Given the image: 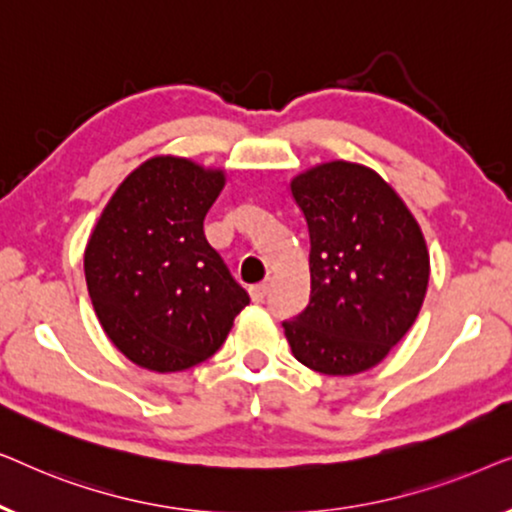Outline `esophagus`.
<instances>
[{
  "label": "esophagus",
  "mask_w": 512,
  "mask_h": 512,
  "mask_svg": "<svg viewBox=\"0 0 512 512\" xmlns=\"http://www.w3.org/2000/svg\"><path fill=\"white\" fill-rule=\"evenodd\" d=\"M268 289H270L268 282L256 284V286H251V289H249V296H251V300H254V303H263V298L268 296Z\"/></svg>",
  "instance_id": "1"
}]
</instances>
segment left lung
Segmentation results:
<instances>
[{"label":"left lung","instance_id":"obj_1","mask_svg":"<svg viewBox=\"0 0 512 512\" xmlns=\"http://www.w3.org/2000/svg\"><path fill=\"white\" fill-rule=\"evenodd\" d=\"M310 233V305L284 321L291 352L324 375L377 366L410 331L429 286L422 228L366 165L331 160L291 179Z\"/></svg>","mask_w":512,"mask_h":512}]
</instances>
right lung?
Segmentation results:
<instances>
[{"mask_svg":"<svg viewBox=\"0 0 512 512\" xmlns=\"http://www.w3.org/2000/svg\"><path fill=\"white\" fill-rule=\"evenodd\" d=\"M223 186L221 167L153 156L121 181L88 237L83 272L95 314L137 366H198L249 305L202 230Z\"/></svg>","mask_w":512,"mask_h":512,"instance_id":"1","label":"right lung"}]
</instances>
